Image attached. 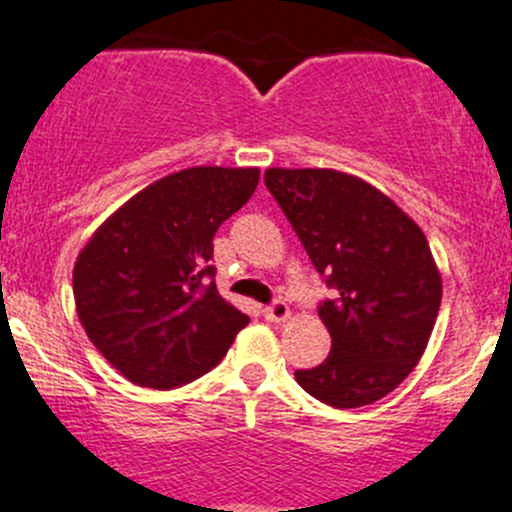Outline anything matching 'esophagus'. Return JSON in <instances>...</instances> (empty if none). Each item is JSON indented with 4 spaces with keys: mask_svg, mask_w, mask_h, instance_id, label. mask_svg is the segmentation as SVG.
Returning a JSON list of instances; mask_svg holds the SVG:
<instances>
[{
    "mask_svg": "<svg viewBox=\"0 0 512 512\" xmlns=\"http://www.w3.org/2000/svg\"><path fill=\"white\" fill-rule=\"evenodd\" d=\"M263 317H266L268 321H275V324H283V321L290 317V309H287L285 302H273L268 304L266 309H263Z\"/></svg>",
    "mask_w": 512,
    "mask_h": 512,
    "instance_id": "obj_1",
    "label": "esophagus"
}]
</instances>
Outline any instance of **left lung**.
<instances>
[{
	"label": "left lung",
	"mask_w": 512,
	"mask_h": 512,
	"mask_svg": "<svg viewBox=\"0 0 512 512\" xmlns=\"http://www.w3.org/2000/svg\"><path fill=\"white\" fill-rule=\"evenodd\" d=\"M266 186L314 268L338 290L319 304L329 355L295 380L333 409L375 404L411 375L438 319L442 278L426 234L353 174L275 166Z\"/></svg>",
	"instance_id": "obj_1"
}]
</instances>
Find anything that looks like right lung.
Masks as SVG:
<instances>
[{
    "label": "right lung",
    "instance_id": "obj_1",
    "mask_svg": "<svg viewBox=\"0 0 512 512\" xmlns=\"http://www.w3.org/2000/svg\"><path fill=\"white\" fill-rule=\"evenodd\" d=\"M261 171L193 166L149 183L86 241L72 287L86 336L125 380L174 389L205 375L249 324L217 292L212 237Z\"/></svg>",
    "mask_w": 512,
    "mask_h": 512
}]
</instances>
